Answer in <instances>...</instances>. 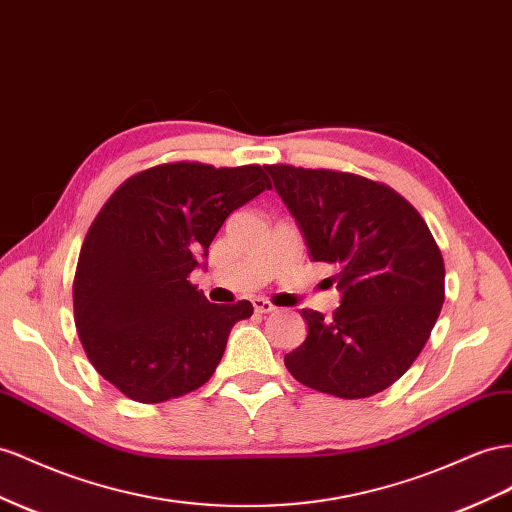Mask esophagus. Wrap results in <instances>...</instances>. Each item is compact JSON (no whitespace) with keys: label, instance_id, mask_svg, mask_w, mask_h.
I'll list each match as a JSON object with an SVG mask.
<instances>
[{"label":"esophagus","instance_id":"esophagus-1","mask_svg":"<svg viewBox=\"0 0 512 512\" xmlns=\"http://www.w3.org/2000/svg\"><path fill=\"white\" fill-rule=\"evenodd\" d=\"M252 303H254V310L260 312V314H269V312L275 310L273 303L269 299H265V297H256V299H252Z\"/></svg>","mask_w":512,"mask_h":512}]
</instances>
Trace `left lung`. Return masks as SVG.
I'll use <instances>...</instances> for the list:
<instances>
[{
  "mask_svg": "<svg viewBox=\"0 0 512 512\" xmlns=\"http://www.w3.org/2000/svg\"><path fill=\"white\" fill-rule=\"evenodd\" d=\"M301 226L312 260L336 269L331 319L301 310L308 338L284 357L290 375L338 398L390 388L424 349L441 312L446 267L422 215L359 174L265 165Z\"/></svg>",
  "mask_w": 512,
  "mask_h": 512,
  "instance_id": "1",
  "label": "left lung"
}]
</instances>
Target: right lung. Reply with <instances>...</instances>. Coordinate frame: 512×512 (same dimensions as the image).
<instances>
[{
  "mask_svg": "<svg viewBox=\"0 0 512 512\" xmlns=\"http://www.w3.org/2000/svg\"><path fill=\"white\" fill-rule=\"evenodd\" d=\"M271 189L260 165L161 163L127 178L81 245L75 327L90 364L137 403L198 390L222 362L232 325L254 306H217L189 282L232 211Z\"/></svg>",
  "mask_w": 512,
  "mask_h": 512,
  "instance_id": "1",
  "label": "right lung"
}]
</instances>
